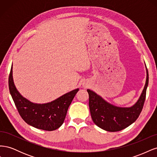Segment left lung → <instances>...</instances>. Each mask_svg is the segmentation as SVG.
<instances>
[{"mask_svg": "<svg viewBox=\"0 0 157 157\" xmlns=\"http://www.w3.org/2000/svg\"><path fill=\"white\" fill-rule=\"evenodd\" d=\"M144 88L137 101L130 107H120L108 103L96 93L89 89V107L93 122L101 129L108 132H118L134 123L140 116L146 97L149 83L147 69Z\"/></svg>", "mask_w": 157, "mask_h": 157, "instance_id": "1", "label": "left lung"}]
</instances>
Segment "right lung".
<instances>
[{
	"label": "right lung",
	"mask_w": 157,
	"mask_h": 157,
	"mask_svg": "<svg viewBox=\"0 0 157 157\" xmlns=\"http://www.w3.org/2000/svg\"><path fill=\"white\" fill-rule=\"evenodd\" d=\"M8 86L12 98L20 116L27 124L38 129L53 131L64 122L68 108L78 88L72 90L51 102L39 104L23 98L13 83L12 66L8 78Z\"/></svg>",
	"instance_id": "obj_1"
}]
</instances>
